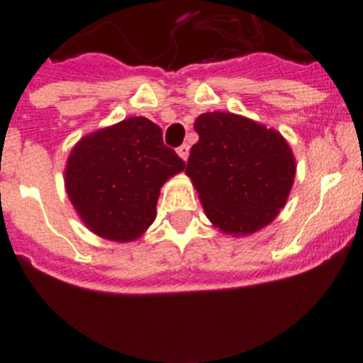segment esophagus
<instances>
[{
    "mask_svg": "<svg viewBox=\"0 0 363 363\" xmlns=\"http://www.w3.org/2000/svg\"><path fill=\"white\" fill-rule=\"evenodd\" d=\"M176 152H178V156L184 160V162H187V158H189V145H187V143H184L182 147H178V150H176Z\"/></svg>",
    "mask_w": 363,
    "mask_h": 363,
    "instance_id": "obj_1",
    "label": "esophagus"
}]
</instances>
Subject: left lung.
<instances>
[{
  "label": "left lung",
  "instance_id": "left-lung-1",
  "mask_svg": "<svg viewBox=\"0 0 363 363\" xmlns=\"http://www.w3.org/2000/svg\"><path fill=\"white\" fill-rule=\"evenodd\" d=\"M185 174L205 216L230 236L264 229L287 203L296 174L291 145L277 129L233 112H203L194 121Z\"/></svg>",
  "mask_w": 363,
  "mask_h": 363
}]
</instances>
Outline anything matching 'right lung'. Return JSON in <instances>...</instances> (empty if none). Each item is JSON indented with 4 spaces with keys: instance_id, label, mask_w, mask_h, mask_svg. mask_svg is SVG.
Masks as SVG:
<instances>
[{
    "instance_id": "obj_1",
    "label": "right lung",
    "mask_w": 363,
    "mask_h": 363,
    "mask_svg": "<svg viewBox=\"0 0 363 363\" xmlns=\"http://www.w3.org/2000/svg\"><path fill=\"white\" fill-rule=\"evenodd\" d=\"M184 169V160L163 145L158 125L133 116L86 134L72 147L65 191L86 229L127 243L149 229L160 189Z\"/></svg>"
}]
</instances>
